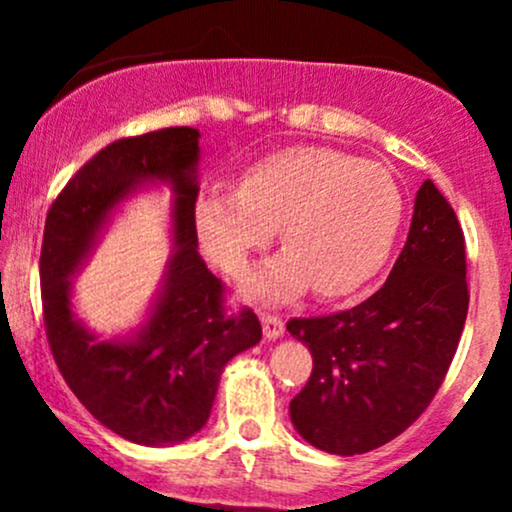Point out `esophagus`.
I'll return each mask as SVG.
<instances>
[{"mask_svg": "<svg viewBox=\"0 0 512 512\" xmlns=\"http://www.w3.org/2000/svg\"><path fill=\"white\" fill-rule=\"evenodd\" d=\"M262 320V332L267 339H279L284 337V320L274 313H260Z\"/></svg>", "mask_w": 512, "mask_h": 512, "instance_id": "1", "label": "esophagus"}]
</instances>
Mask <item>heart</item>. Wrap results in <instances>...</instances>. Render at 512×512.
<instances>
[{
	"mask_svg": "<svg viewBox=\"0 0 512 512\" xmlns=\"http://www.w3.org/2000/svg\"><path fill=\"white\" fill-rule=\"evenodd\" d=\"M404 221L402 187L378 163L293 146L245 170L236 192L204 190L195 204L202 248L226 272H240L279 226L284 255L245 281L262 301H291L313 286L344 296L383 267Z\"/></svg>",
	"mask_w": 512,
	"mask_h": 512,
	"instance_id": "obj_1",
	"label": "heart"
}]
</instances>
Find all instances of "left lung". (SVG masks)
I'll return each mask as SVG.
<instances>
[{"label": "left lung", "instance_id": "left-lung-1", "mask_svg": "<svg viewBox=\"0 0 512 512\" xmlns=\"http://www.w3.org/2000/svg\"><path fill=\"white\" fill-rule=\"evenodd\" d=\"M467 308L460 221L426 180L385 284L342 313L293 317L286 325L313 354V373L289 404L296 431L344 457L407 431L443 385Z\"/></svg>", "mask_w": 512, "mask_h": 512}]
</instances>
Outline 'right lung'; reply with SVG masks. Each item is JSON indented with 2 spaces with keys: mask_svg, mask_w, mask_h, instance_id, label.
I'll return each mask as SVG.
<instances>
[{
  "mask_svg": "<svg viewBox=\"0 0 512 512\" xmlns=\"http://www.w3.org/2000/svg\"><path fill=\"white\" fill-rule=\"evenodd\" d=\"M199 132L166 127L98 151L48 211L40 250L45 334L64 383L105 428L132 443L173 445L207 424L223 366L262 339L250 308L228 315L223 284L197 252ZM174 190V244L150 317L120 340L75 320L71 276L112 211L142 186Z\"/></svg>",
  "mask_w": 512,
  "mask_h": 512,
  "instance_id": "right-lung-1",
  "label": "right lung"
}]
</instances>
